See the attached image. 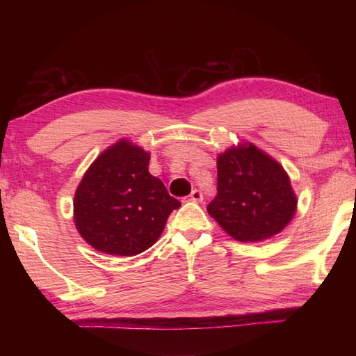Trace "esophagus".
Segmentation results:
<instances>
[{"label":"esophagus","mask_w":356,"mask_h":356,"mask_svg":"<svg viewBox=\"0 0 356 356\" xmlns=\"http://www.w3.org/2000/svg\"><path fill=\"white\" fill-rule=\"evenodd\" d=\"M202 200H204V196H202V193H201L200 190H193V191H191L190 201H193V202H201Z\"/></svg>","instance_id":"esophagus-1"}]
</instances>
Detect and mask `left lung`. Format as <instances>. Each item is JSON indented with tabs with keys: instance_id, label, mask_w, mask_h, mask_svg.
I'll use <instances>...</instances> for the list:
<instances>
[{
	"instance_id": "left-lung-1",
	"label": "left lung",
	"mask_w": 356,
	"mask_h": 356,
	"mask_svg": "<svg viewBox=\"0 0 356 356\" xmlns=\"http://www.w3.org/2000/svg\"><path fill=\"white\" fill-rule=\"evenodd\" d=\"M218 195L209 215L238 242L280 234L297 210L291 179L278 161L252 143L229 147L216 159Z\"/></svg>"
}]
</instances>
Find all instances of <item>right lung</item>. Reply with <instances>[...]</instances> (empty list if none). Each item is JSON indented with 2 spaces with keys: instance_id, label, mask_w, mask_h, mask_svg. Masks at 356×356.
I'll return each mask as SVG.
<instances>
[{
  "instance_id": "obj_1",
  "label": "right lung",
  "mask_w": 356,
  "mask_h": 356,
  "mask_svg": "<svg viewBox=\"0 0 356 356\" xmlns=\"http://www.w3.org/2000/svg\"><path fill=\"white\" fill-rule=\"evenodd\" d=\"M149 160L143 147L119 140L84 172L75 191L74 220L92 248L113 256L140 254L159 240L168 216L180 207L149 172Z\"/></svg>"
}]
</instances>
